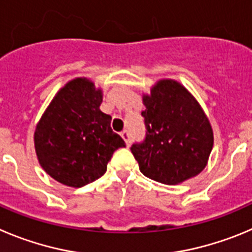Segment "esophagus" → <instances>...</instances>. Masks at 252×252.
<instances>
[{
	"label": "esophagus",
	"instance_id": "1",
	"mask_svg": "<svg viewBox=\"0 0 252 252\" xmlns=\"http://www.w3.org/2000/svg\"><path fill=\"white\" fill-rule=\"evenodd\" d=\"M121 135H122V138L124 139V142H126V146H130V135H129V131L128 130L122 131Z\"/></svg>",
	"mask_w": 252,
	"mask_h": 252
}]
</instances>
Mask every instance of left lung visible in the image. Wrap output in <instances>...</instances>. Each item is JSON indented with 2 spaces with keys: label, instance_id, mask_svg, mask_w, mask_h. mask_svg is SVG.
Returning a JSON list of instances; mask_svg holds the SVG:
<instances>
[{
  "label": "left lung",
  "instance_id": "left-lung-1",
  "mask_svg": "<svg viewBox=\"0 0 252 252\" xmlns=\"http://www.w3.org/2000/svg\"><path fill=\"white\" fill-rule=\"evenodd\" d=\"M146 137L130 151L143 174L177 185L206 167L214 133L199 104L181 84L162 80L144 95Z\"/></svg>",
  "mask_w": 252,
  "mask_h": 252
}]
</instances>
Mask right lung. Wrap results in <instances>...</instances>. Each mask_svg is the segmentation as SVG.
Returning <instances> with one entry per match:
<instances>
[{"label": "right lung", "mask_w": 252, "mask_h": 252, "mask_svg": "<svg viewBox=\"0 0 252 252\" xmlns=\"http://www.w3.org/2000/svg\"><path fill=\"white\" fill-rule=\"evenodd\" d=\"M103 95L88 79H75L56 94L38 122L35 148L38 162L54 180L83 187L106 172L126 142L110 126L112 117L99 109Z\"/></svg>", "instance_id": "add662e5"}]
</instances>
